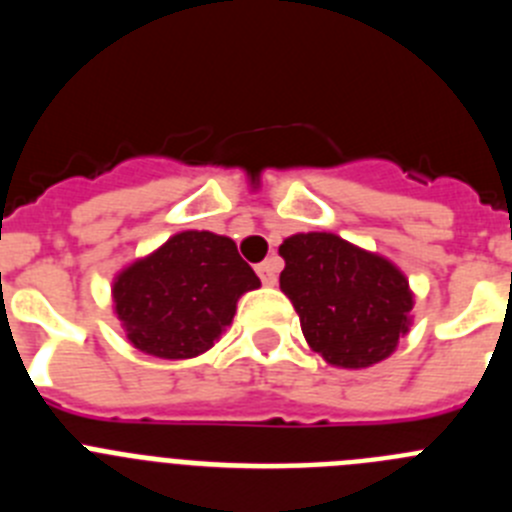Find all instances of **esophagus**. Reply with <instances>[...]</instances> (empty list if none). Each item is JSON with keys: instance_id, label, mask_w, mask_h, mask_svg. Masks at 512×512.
<instances>
[{"instance_id": "34e87169", "label": "esophagus", "mask_w": 512, "mask_h": 512, "mask_svg": "<svg viewBox=\"0 0 512 512\" xmlns=\"http://www.w3.org/2000/svg\"><path fill=\"white\" fill-rule=\"evenodd\" d=\"M277 271H279L277 259H266L264 264L256 266V274H259L261 282H264L266 287H274V284H277Z\"/></svg>"}]
</instances>
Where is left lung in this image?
Masks as SVG:
<instances>
[{"label":"left lung","mask_w":512,"mask_h":512,"mask_svg":"<svg viewBox=\"0 0 512 512\" xmlns=\"http://www.w3.org/2000/svg\"><path fill=\"white\" fill-rule=\"evenodd\" d=\"M279 287L300 315L312 351L328 364L361 369L387 359L408 333V279L377 253L333 233H300L279 246Z\"/></svg>","instance_id":"left-lung-1"}]
</instances>
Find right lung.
Instances as JSON below:
<instances>
[{
    "mask_svg": "<svg viewBox=\"0 0 512 512\" xmlns=\"http://www.w3.org/2000/svg\"><path fill=\"white\" fill-rule=\"evenodd\" d=\"M259 284L230 238L184 230L122 271L112 297L135 348L158 359H192L220 341L238 297Z\"/></svg>",
    "mask_w": 512,
    "mask_h": 512,
    "instance_id": "obj_1",
    "label": "right lung"
}]
</instances>
